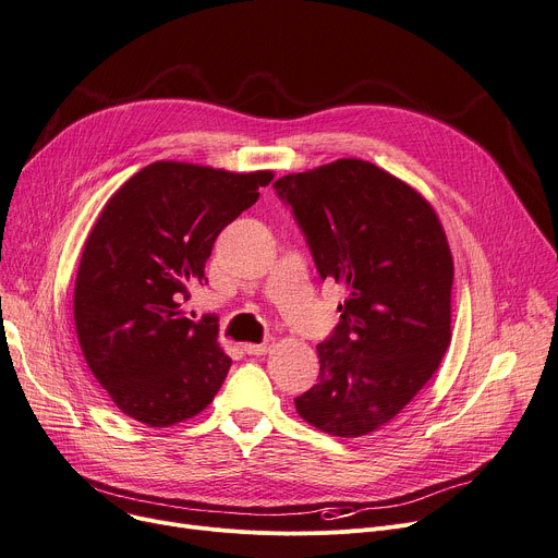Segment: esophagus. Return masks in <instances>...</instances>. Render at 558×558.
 I'll return each instance as SVG.
<instances>
[{
	"label": "esophagus",
	"mask_w": 558,
	"mask_h": 558,
	"mask_svg": "<svg viewBox=\"0 0 558 558\" xmlns=\"http://www.w3.org/2000/svg\"><path fill=\"white\" fill-rule=\"evenodd\" d=\"M271 348H274V339H267V341H263V343H246V345H244V352L257 356V354H267Z\"/></svg>",
	"instance_id": "1"
}]
</instances>
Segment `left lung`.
<instances>
[{
    "instance_id": "left-lung-1",
    "label": "left lung",
    "mask_w": 558,
    "mask_h": 558,
    "mask_svg": "<svg viewBox=\"0 0 558 558\" xmlns=\"http://www.w3.org/2000/svg\"><path fill=\"white\" fill-rule=\"evenodd\" d=\"M320 278L345 287L341 320L318 343V384L295 411L323 433L388 424L435 375L451 343L453 257L433 206L375 163L339 159L280 177Z\"/></svg>"
}]
</instances>
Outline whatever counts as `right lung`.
<instances>
[{
    "label": "right lung",
    "instance_id": "right-lung-1",
    "mask_svg": "<svg viewBox=\"0 0 558 558\" xmlns=\"http://www.w3.org/2000/svg\"><path fill=\"white\" fill-rule=\"evenodd\" d=\"M274 172L155 161L109 197L85 242L73 320L96 381L121 411L163 428L199 415L231 359L217 320L185 318L221 229L251 208Z\"/></svg>",
    "mask_w": 558,
    "mask_h": 558
}]
</instances>
